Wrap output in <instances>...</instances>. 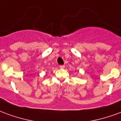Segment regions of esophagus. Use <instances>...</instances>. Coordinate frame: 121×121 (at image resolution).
I'll use <instances>...</instances> for the list:
<instances>
[{
  "mask_svg": "<svg viewBox=\"0 0 121 121\" xmlns=\"http://www.w3.org/2000/svg\"><path fill=\"white\" fill-rule=\"evenodd\" d=\"M59 68H60V69H64V68H65V66H64V65H60L59 66Z\"/></svg>",
  "mask_w": 121,
  "mask_h": 121,
  "instance_id": "obj_1",
  "label": "esophagus"
}]
</instances>
